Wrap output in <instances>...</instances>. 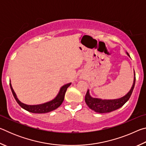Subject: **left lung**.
I'll list each match as a JSON object with an SVG mask.
<instances>
[{
    "label": "left lung",
    "mask_w": 146,
    "mask_h": 146,
    "mask_svg": "<svg viewBox=\"0 0 146 146\" xmlns=\"http://www.w3.org/2000/svg\"><path fill=\"white\" fill-rule=\"evenodd\" d=\"M127 55L130 57L129 55L127 53ZM134 75L135 76V71ZM135 76H134V80H133V86L129 92L125 96H123V97L120 98H117V99L102 100L100 98H93L90 95V91L88 90L85 96V102L86 104L88 105L89 108L93 110L94 111L99 113H110L113 111L118 110V109H119L122 106L124 105L125 103L129 99L133 91V89H134L135 87Z\"/></svg>",
    "instance_id": "obj_1"
}]
</instances>
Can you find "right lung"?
Segmentation results:
<instances>
[{
	"label": "right lung",
	"mask_w": 146,
	"mask_h": 146,
	"mask_svg": "<svg viewBox=\"0 0 146 146\" xmlns=\"http://www.w3.org/2000/svg\"><path fill=\"white\" fill-rule=\"evenodd\" d=\"M71 83H69L66 85H64L62 87L60 88V90L59 91L58 95H56V97L52 100L38 105H27L24 103H22L21 101L17 98L16 94L15 93L14 90H13V88H12L11 83H9V85H10L11 90L15 99L16 100L17 102L19 104V106H21V108H23L24 110L28 111L29 112L33 113H46L56 110V108H58L59 106L62 104V103L63 102L64 99V96H65L66 90H67L69 86L71 85Z\"/></svg>",
	"instance_id": "obj_1"
}]
</instances>
